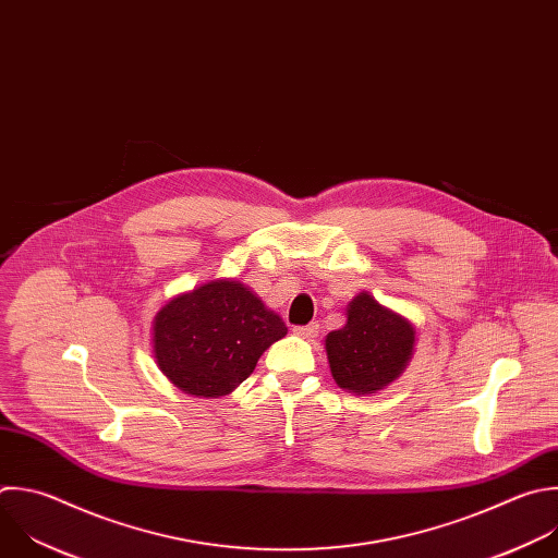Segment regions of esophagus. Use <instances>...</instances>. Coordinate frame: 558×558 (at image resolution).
Here are the masks:
<instances>
[{
  "label": "esophagus",
  "instance_id": "34e87169",
  "mask_svg": "<svg viewBox=\"0 0 558 558\" xmlns=\"http://www.w3.org/2000/svg\"><path fill=\"white\" fill-rule=\"evenodd\" d=\"M293 332H295L298 337H302V339H313V337H317V332H319V324H317V322H311V324H306V326H295Z\"/></svg>",
  "mask_w": 558,
  "mask_h": 558
}]
</instances>
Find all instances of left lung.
Wrapping results in <instances>:
<instances>
[{
	"mask_svg": "<svg viewBox=\"0 0 558 558\" xmlns=\"http://www.w3.org/2000/svg\"><path fill=\"white\" fill-rule=\"evenodd\" d=\"M343 328L326 335L335 384L354 395H375L392 384L414 350V326L361 293L348 306Z\"/></svg>",
	"mask_w": 558,
	"mask_h": 558,
	"instance_id": "obj_1",
	"label": "left lung"
}]
</instances>
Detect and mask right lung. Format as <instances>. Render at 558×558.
<instances>
[{
	"mask_svg": "<svg viewBox=\"0 0 558 558\" xmlns=\"http://www.w3.org/2000/svg\"><path fill=\"white\" fill-rule=\"evenodd\" d=\"M287 326L245 284L208 282L170 300L153 324V352L161 373L185 395L217 399L252 373Z\"/></svg>",
	"mask_w": 558,
	"mask_h": 558,
	"instance_id": "1",
	"label": "right lung"
}]
</instances>
